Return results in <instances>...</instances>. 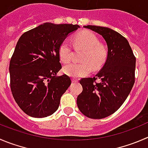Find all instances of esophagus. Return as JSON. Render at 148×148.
Returning <instances> with one entry per match:
<instances>
[{
  "mask_svg": "<svg viewBox=\"0 0 148 148\" xmlns=\"http://www.w3.org/2000/svg\"><path fill=\"white\" fill-rule=\"evenodd\" d=\"M72 82H73V83H76V82H78V78H72Z\"/></svg>",
  "mask_w": 148,
  "mask_h": 148,
  "instance_id": "1",
  "label": "esophagus"
}]
</instances>
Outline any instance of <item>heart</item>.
Listing matches in <instances>:
<instances>
[{
  "label": "heart",
  "mask_w": 148,
  "mask_h": 148,
  "mask_svg": "<svg viewBox=\"0 0 148 148\" xmlns=\"http://www.w3.org/2000/svg\"><path fill=\"white\" fill-rule=\"evenodd\" d=\"M75 46L85 50L83 54L82 62H71L63 67V73L70 77H82L88 75L92 70H98L106 62L108 52L105 46L99 43V39L89 31L78 33L73 38ZM59 57L63 62H68L73 57L70 42L64 40L59 47Z\"/></svg>",
  "instance_id": "1"
}]
</instances>
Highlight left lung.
Masks as SVG:
<instances>
[{
  "label": "left lung",
  "mask_w": 148,
  "mask_h": 148,
  "mask_svg": "<svg viewBox=\"0 0 148 148\" xmlns=\"http://www.w3.org/2000/svg\"><path fill=\"white\" fill-rule=\"evenodd\" d=\"M84 27L105 39L108 57L96 76L80 81L83 91L77 97V105L89 119H104L114 113L129 96L135 81L136 58L128 40L118 32L105 27Z\"/></svg>",
  "instance_id": "obj_1"
}]
</instances>
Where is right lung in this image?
<instances>
[{"mask_svg":"<svg viewBox=\"0 0 148 148\" xmlns=\"http://www.w3.org/2000/svg\"><path fill=\"white\" fill-rule=\"evenodd\" d=\"M79 27L46 22L19 38L10 61V84L15 101L29 116L45 118L58 109L71 84L67 75L57 76L62 68L59 47Z\"/></svg>","mask_w":148,"mask_h":148,"instance_id":"right-lung-1","label":"right lung"}]
</instances>
